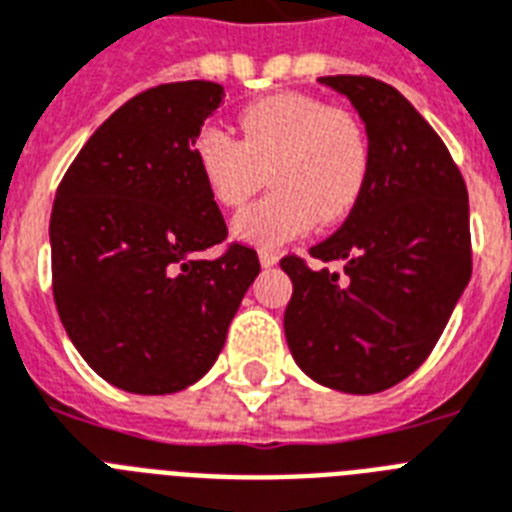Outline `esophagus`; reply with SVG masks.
Instances as JSON below:
<instances>
[{
  "label": "esophagus",
  "instance_id": "34e87169",
  "mask_svg": "<svg viewBox=\"0 0 512 512\" xmlns=\"http://www.w3.org/2000/svg\"><path fill=\"white\" fill-rule=\"evenodd\" d=\"M259 261H261V267H275L277 261H280V256H277L275 251H267V248H261Z\"/></svg>",
  "mask_w": 512,
  "mask_h": 512
}]
</instances>
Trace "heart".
Instances as JSON below:
<instances>
[{"mask_svg": "<svg viewBox=\"0 0 512 512\" xmlns=\"http://www.w3.org/2000/svg\"><path fill=\"white\" fill-rule=\"evenodd\" d=\"M237 126L240 140L219 124L203 126L192 140L200 177L219 206H243L269 171L272 192L232 222L237 240L275 248L314 222H343L365 195L372 145L351 110L282 92L248 105Z\"/></svg>", "mask_w": 512, "mask_h": 512, "instance_id": "b5f03b06", "label": "heart"}]
</instances>
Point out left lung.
<instances>
[{
  "label": "left lung",
  "instance_id": "obj_1",
  "mask_svg": "<svg viewBox=\"0 0 512 512\" xmlns=\"http://www.w3.org/2000/svg\"><path fill=\"white\" fill-rule=\"evenodd\" d=\"M365 121L372 171L341 230L309 248L341 272L285 256V338L296 365L346 394H378L418 370L470 280L465 179L431 124L370 76H322Z\"/></svg>",
  "mask_w": 512,
  "mask_h": 512
}]
</instances>
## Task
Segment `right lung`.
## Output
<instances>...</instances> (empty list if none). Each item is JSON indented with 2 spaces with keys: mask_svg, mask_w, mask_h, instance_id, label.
Returning <instances> with one entry per match:
<instances>
[{
  "mask_svg": "<svg viewBox=\"0 0 512 512\" xmlns=\"http://www.w3.org/2000/svg\"><path fill=\"white\" fill-rule=\"evenodd\" d=\"M222 97L214 81L137 94L89 137L57 187V314L87 365L132 394H174L203 378L261 269L240 243L219 259L195 256L227 237L192 155Z\"/></svg>",
  "mask_w": 512,
  "mask_h": 512,
  "instance_id": "1",
  "label": "right lung"
}]
</instances>
